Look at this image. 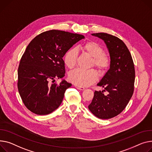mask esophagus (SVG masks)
I'll list each match as a JSON object with an SVG mask.
<instances>
[{"mask_svg":"<svg viewBox=\"0 0 152 152\" xmlns=\"http://www.w3.org/2000/svg\"><path fill=\"white\" fill-rule=\"evenodd\" d=\"M75 87L79 90H84L85 89L84 87H81V86H77V85H75Z\"/></svg>","mask_w":152,"mask_h":152,"instance_id":"34e87169","label":"esophagus"}]
</instances>
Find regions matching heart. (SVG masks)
Returning <instances> with one entry per match:
<instances>
[{
  "mask_svg": "<svg viewBox=\"0 0 152 152\" xmlns=\"http://www.w3.org/2000/svg\"><path fill=\"white\" fill-rule=\"evenodd\" d=\"M84 53L93 57L92 65L100 73H104L110 65V56L104 52L103 47L95 41H88L83 43L80 47ZM77 59V50L76 48L68 49L64 57V63L69 69L76 66ZM70 82L79 86H88L95 83L98 79V75L94 69L83 70L75 69L69 74Z\"/></svg>",
  "mask_w": 152,
  "mask_h": 152,
  "instance_id": "obj_1",
  "label": "heart"
}]
</instances>
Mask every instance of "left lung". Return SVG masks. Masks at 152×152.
<instances>
[{"label":"left lung","mask_w":152,"mask_h":152,"mask_svg":"<svg viewBox=\"0 0 152 152\" xmlns=\"http://www.w3.org/2000/svg\"><path fill=\"white\" fill-rule=\"evenodd\" d=\"M103 39L108 48L110 65L107 72L97 84L104 88L95 91L88 107L96 117L109 119L120 114L127 106L134 92L135 69L129 49L122 39L106 33L92 34Z\"/></svg>","instance_id":"obj_1"}]
</instances>
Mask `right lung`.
Instances as JSON below:
<instances>
[{
	"instance_id": "add662e5",
	"label": "right lung",
	"mask_w": 152,
	"mask_h": 152,
	"mask_svg": "<svg viewBox=\"0 0 152 152\" xmlns=\"http://www.w3.org/2000/svg\"><path fill=\"white\" fill-rule=\"evenodd\" d=\"M83 35L50 30L35 37L24 53L18 70V88L26 107L37 115L53 113L72 84L50 81L65 75L63 57Z\"/></svg>"
}]
</instances>
